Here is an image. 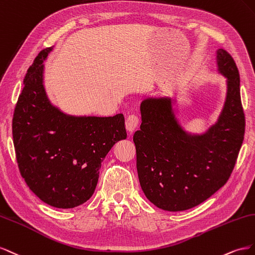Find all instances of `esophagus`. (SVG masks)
<instances>
[{
    "label": "esophagus",
    "instance_id": "34e87169",
    "mask_svg": "<svg viewBox=\"0 0 255 255\" xmlns=\"http://www.w3.org/2000/svg\"><path fill=\"white\" fill-rule=\"evenodd\" d=\"M125 126H126L127 131L129 133L134 132V130L137 128V126H139V119H137V116L129 115L126 120Z\"/></svg>",
    "mask_w": 255,
    "mask_h": 255
}]
</instances>
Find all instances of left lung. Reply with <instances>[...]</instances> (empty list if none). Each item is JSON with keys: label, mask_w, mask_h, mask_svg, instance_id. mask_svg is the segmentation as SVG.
<instances>
[{"label": "left lung", "mask_w": 255, "mask_h": 255, "mask_svg": "<svg viewBox=\"0 0 255 255\" xmlns=\"http://www.w3.org/2000/svg\"><path fill=\"white\" fill-rule=\"evenodd\" d=\"M218 72L227 96L217 122L203 133L181 126L170 96L141 103L142 124L134 132L136 170L145 196L158 208L181 212L201 204L225 185L245 135L241 78L233 57L217 50Z\"/></svg>", "instance_id": "1"}]
</instances>
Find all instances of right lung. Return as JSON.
I'll list each match as a JSON object with an SVG mask.
<instances>
[{
  "instance_id": "obj_1",
  "label": "right lung",
  "mask_w": 255,
  "mask_h": 255,
  "mask_svg": "<svg viewBox=\"0 0 255 255\" xmlns=\"http://www.w3.org/2000/svg\"><path fill=\"white\" fill-rule=\"evenodd\" d=\"M53 47L43 49L27 69L12 119L21 175L28 188L56 208H74L93 195L101 162L127 137L123 114L70 115L51 103L43 71Z\"/></svg>"
}]
</instances>
